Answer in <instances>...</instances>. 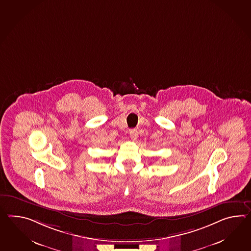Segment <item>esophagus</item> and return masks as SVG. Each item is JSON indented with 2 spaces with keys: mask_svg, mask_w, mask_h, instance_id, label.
<instances>
[{
  "mask_svg": "<svg viewBox=\"0 0 251 251\" xmlns=\"http://www.w3.org/2000/svg\"><path fill=\"white\" fill-rule=\"evenodd\" d=\"M129 136L132 139H136L138 138V131L137 129H130L129 130Z\"/></svg>",
  "mask_w": 251,
  "mask_h": 251,
  "instance_id": "esophagus-1",
  "label": "esophagus"
}]
</instances>
